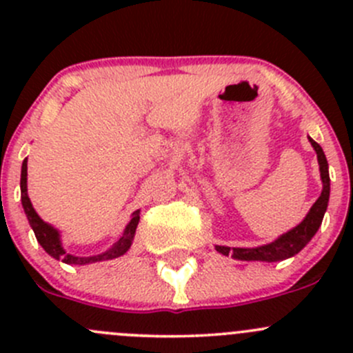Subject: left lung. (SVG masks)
<instances>
[{
	"label": "left lung",
	"mask_w": 353,
	"mask_h": 353,
	"mask_svg": "<svg viewBox=\"0 0 353 353\" xmlns=\"http://www.w3.org/2000/svg\"><path fill=\"white\" fill-rule=\"evenodd\" d=\"M312 148L318 154V162H319V172H321V181H323V191L321 196L316 199L314 205L311 206L309 213L305 215V219L299 223L297 227H294L292 230H288L287 234L280 236L279 239L273 241V243L259 245V248H227V245H215V249L219 252L225 256H232V258L241 259V261H283V259L292 258V256L297 254L301 249H304V245L314 237V234L318 232V229L321 227L323 216H325L326 208H328V199H330V172H328V160H326L325 152L319 147V143H316L312 138H309Z\"/></svg>",
	"instance_id": "left-lung-1"
}]
</instances>
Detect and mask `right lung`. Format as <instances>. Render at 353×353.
Masks as SVG:
<instances>
[{"instance_id": "1", "label": "right lung", "mask_w": 353, "mask_h": 353, "mask_svg": "<svg viewBox=\"0 0 353 353\" xmlns=\"http://www.w3.org/2000/svg\"><path fill=\"white\" fill-rule=\"evenodd\" d=\"M20 190H22V205L25 210V215H27L28 223L30 227L34 229L35 237H37V243L44 248V251L48 252L49 256L56 259H61L63 263L66 265H88V263H97V261H109V259L114 258H119L123 256L128 249L131 248V243H133V237L134 232H137V227L138 222H140V210L133 213L131 216L130 223L126 225L124 229L123 236L114 243V245L110 249H108L105 252L97 256H73V254H68V252L63 249L61 241H59V232L51 227L49 223H46L41 216L37 215V212L34 210L32 206L30 198L27 194V159L23 160L22 163V177H20Z\"/></svg>"}]
</instances>
